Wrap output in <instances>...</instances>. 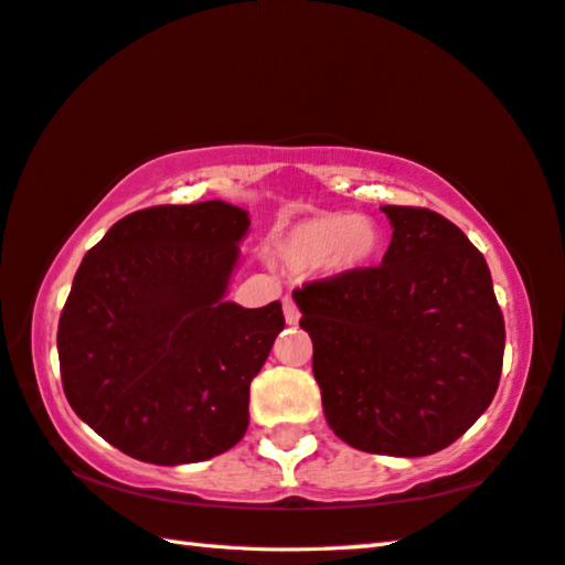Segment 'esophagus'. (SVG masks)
<instances>
[{"mask_svg":"<svg viewBox=\"0 0 565 565\" xmlns=\"http://www.w3.org/2000/svg\"><path fill=\"white\" fill-rule=\"evenodd\" d=\"M284 318H286V323H289V326H296V323H299L301 313H299V309H296L294 299H284Z\"/></svg>","mask_w":565,"mask_h":565,"instance_id":"34e87169","label":"esophagus"}]
</instances>
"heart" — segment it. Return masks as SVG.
Returning <instances> with one entry per match:
<instances>
[{
	"instance_id": "obj_1",
	"label": "heart",
	"mask_w": 565,
	"mask_h": 565,
	"mask_svg": "<svg viewBox=\"0 0 565 565\" xmlns=\"http://www.w3.org/2000/svg\"><path fill=\"white\" fill-rule=\"evenodd\" d=\"M381 247V230L355 212H318L294 222L276 239V259L291 271L321 269L343 276L361 271Z\"/></svg>"
}]
</instances>
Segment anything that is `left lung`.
Returning <instances> with one entry per match:
<instances>
[{
    "mask_svg": "<svg viewBox=\"0 0 565 565\" xmlns=\"http://www.w3.org/2000/svg\"><path fill=\"white\" fill-rule=\"evenodd\" d=\"M393 239L381 266L294 291L313 341L328 427L361 452L435 455L494 399L504 316L489 266L457 224L381 207Z\"/></svg>",
    "mask_w": 565,
    "mask_h": 565,
    "instance_id": "1",
    "label": "left lung"
}]
</instances>
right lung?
I'll use <instances>...</instances> for the list:
<instances>
[{
    "instance_id": "add662e5",
    "label": "right lung",
    "mask_w": 565,
    "mask_h": 565,
    "mask_svg": "<svg viewBox=\"0 0 565 565\" xmlns=\"http://www.w3.org/2000/svg\"><path fill=\"white\" fill-rule=\"evenodd\" d=\"M249 212L230 202L162 204L113 224L74 276L58 321L68 405L132 459H212L249 425V385L281 303L227 301Z\"/></svg>"
}]
</instances>
